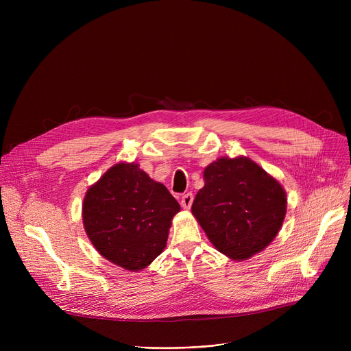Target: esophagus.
Here are the masks:
<instances>
[{
    "mask_svg": "<svg viewBox=\"0 0 351 351\" xmlns=\"http://www.w3.org/2000/svg\"><path fill=\"white\" fill-rule=\"evenodd\" d=\"M192 204H193V195H192V193L182 195V197H180V205H182L183 209H186V210L191 209Z\"/></svg>",
    "mask_w": 351,
    "mask_h": 351,
    "instance_id": "obj_1",
    "label": "esophagus"
}]
</instances>
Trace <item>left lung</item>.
Listing matches in <instances>:
<instances>
[{
	"label": "left lung",
	"instance_id": "1",
	"mask_svg": "<svg viewBox=\"0 0 351 351\" xmlns=\"http://www.w3.org/2000/svg\"><path fill=\"white\" fill-rule=\"evenodd\" d=\"M205 186L192 215L216 250L247 261L278 236L286 217V191L247 156H220L204 171Z\"/></svg>",
	"mask_w": 351,
	"mask_h": 351
}]
</instances>
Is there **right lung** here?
<instances>
[{"instance_id": "1", "label": "right lung", "mask_w": 351, "mask_h": 351, "mask_svg": "<svg viewBox=\"0 0 351 351\" xmlns=\"http://www.w3.org/2000/svg\"><path fill=\"white\" fill-rule=\"evenodd\" d=\"M179 210L169 191L136 162H118L86 191L82 223L102 257L125 270L139 271L166 247Z\"/></svg>"}]
</instances>
